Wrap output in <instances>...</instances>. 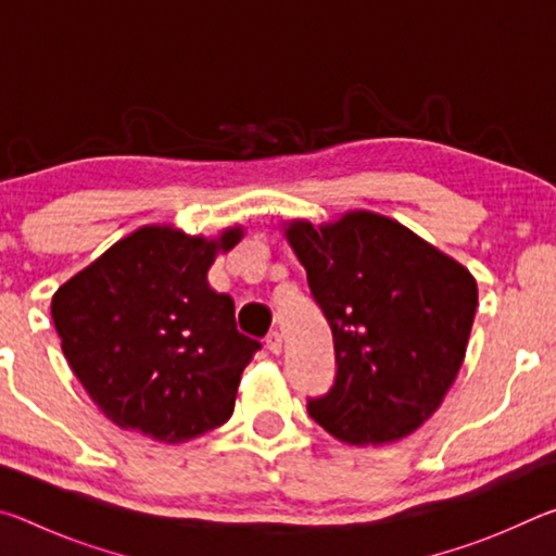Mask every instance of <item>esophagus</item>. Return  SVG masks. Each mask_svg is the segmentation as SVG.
<instances>
[{
	"label": "esophagus",
	"mask_w": 556,
	"mask_h": 556,
	"mask_svg": "<svg viewBox=\"0 0 556 556\" xmlns=\"http://www.w3.org/2000/svg\"><path fill=\"white\" fill-rule=\"evenodd\" d=\"M267 348H269V353H275V355H279L281 353V345H285V341H281V333L279 331H271L269 336H267Z\"/></svg>",
	"instance_id": "obj_1"
}]
</instances>
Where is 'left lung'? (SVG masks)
I'll return each mask as SVG.
<instances>
[{
    "label": "left lung",
    "instance_id": "8db88e82",
    "mask_svg": "<svg viewBox=\"0 0 556 556\" xmlns=\"http://www.w3.org/2000/svg\"><path fill=\"white\" fill-rule=\"evenodd\" d=\"M331 324L336 382L308 400L328 434L353 446L400 441L434 414L464 365L478 287L470 271L388 215L348 211L285 225Z\"/></svg>",
    "mask_w": 556,
    "mask_h": 556
}]
</instances>
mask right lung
<instances>
[{
	"instance_id": "1",
	"label": "right lung",
	"mask_w": 556,
	"mask_h": 556,
	"mask_svg": "<svg viewBox=\"0 0 556 556\" xmlns=\"http://www.w3.org/2000/svg\"><path fill=\"white\" fill-rule=\"evenodd\" d=\"M240 225L215 238L144 225L59 287L51 316L65 361L119 429L181 444L225 425L260 343L208 285Z\"/></svg>"
}]
</instances>
